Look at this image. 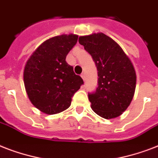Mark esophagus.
Returning <instances> with one entry per match:
<instances>
[{
  "instance_id": "obj_1",
  "label": "esophagus",
  "mask_w": 158,
  "mask_h": 158,
  "mask_svg": "<svg viewBox=\"0 0 158 158\" xmlns=\"http://www.w3.org/2000/svg\"><path fill=\"white\" fill-rule=\"evenodd\" d=\"M81 77H82V79H84V80H85V74H84V73H83V74H81Z\"/></svg>"
}]
</instances>
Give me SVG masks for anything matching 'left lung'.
I'll return each instance as SVG.
<instances>
[{
	"mask_svg": "<svg viewBox=\"0 0 158 158\" xmlns=\"http://www.w3.org/2000/svg\"><path fill=\"white\" fill-rule=\"evenodd\" d=\"M79 43L91 55L98 74V87L89 94L91 108L105 119L122 115L136 87L135 67L119 44L102 33L80 36Z\"/></svg>",
	"mask_w": 158,
	"mask_h": 158,
	"instance_id": "left-lung-1",
	"label": "left lung"
}]
</instances>
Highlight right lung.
<instances>
[{
	"mask_svg": "<svg viewBox=\"0 0 158 158\" xmlns=\"http://www.w3.org/2000/svg\"><path fill=\"white\" fill-rule=\"evenodd\" d=\"M78 35L62 34L39 45L26 61L23 84L30 102L48 115L64 111L71 98L84 84L65 58L76 44Z\"/></svg>",
	"mask_w": 158,
	"mask_h": 158,
	"instance_id": "1",
	"label": "right lung"
}]
</instances>
